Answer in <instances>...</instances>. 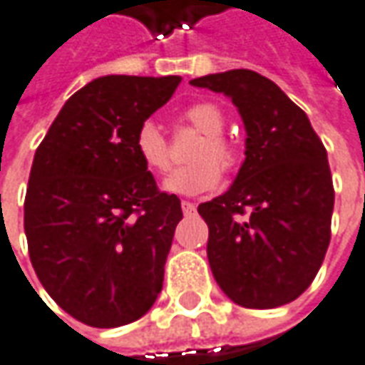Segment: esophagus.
I'll return each instance as SVG.
<instances>
[{"label": "esophagus", "mask_w": 365, "mask_h": 365, "mask_svg": "<svg viewBox=\"0 0 365 365\" xmlns=\"http://www.w3.org/2000/svg\"><path fill=\"white\" fill-rule=\"evenodd\" d=\"M180 207H182V212H185V217H192L197 209H195V202H190V200H182L180 202Z\"/></svg>", "instance_id": "34e87169"}]
</instances>
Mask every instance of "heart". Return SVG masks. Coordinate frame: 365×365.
<instances>
[{
	"instance_id": "heart-1",
	"label": "heart",
	"mask_w": 365,
	"mask_h": 365,
	"mask_svg": "<svg viewBox=\"0 0 365 365\" xmlns=\"http://www.w3.org/2000/svg\"><path fill=\"white\" fill-rule=\"evenodd\" d=\"M187 122L205 134L197 150L192 153L195 165L177 168L173 175L165 178V190L173 195H185V197H195L200 192H207L219 185L221 180V166L231 168L237 163V153L233 144L229 143L222 130H225V116L221 108L212 102H197L188 106L185 112ZM134 148L143 165L150 173H165L170 166V150L166 138L163 136L160 128L146 120L140 124L134 138ZM220 165H217L216 163Z\"/></svg>"
}]
</instances>
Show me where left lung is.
<instances>
[{"instance_id":"8db88e82","label":"left lung","mask_w":365,"mask_h":365,"mask_svg":"<svg viewBox=\"0 0 365 365\" xmlns=\"http://www.w3.org/2000/svg\"><path fill=\"white\" fill-rule=\"evenodd\" d=\"M231 98L245 126V160L233 185L200 202L212 277L241 307L271 309L312 285L329 245L334 185L307 114L253 70L190 80Z\"/></svg>"}]
</instances>
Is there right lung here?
Segmentation results:
<instances>
[{
  "instance_id": "right-lung-1",
  "label": "right lung",
  "mask_w": 365,
  "mask_h": 365,
  "mask_svg": "<svg viewBox=\"0 0 365 365\" xmlns=\"http://www.w3.org/2000/svg\"><path fill=\"white\" fill-rule=\"evenodd\" d=\"M178 76H102L70 98L36 150L24 205L29 259L66 314L92 327L140 319L163 289L182 219L134 148Z\"/></svg>"
}]
</instances>
